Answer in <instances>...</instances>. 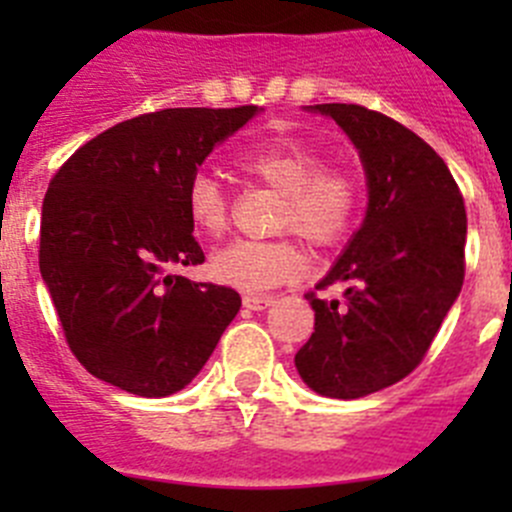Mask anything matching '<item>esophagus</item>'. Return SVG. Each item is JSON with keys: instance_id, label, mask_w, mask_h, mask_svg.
Returning <instances> with one entry per match:
<instances>
[{"instance_id": "esophagus-1", "label": "esophagus", "mask_w": 512, "mask_h": 512, "mask_svg": "<svg viewBox=\"0 0 512 512\" xmlns=\"http://www.w3.org/2000/svg\"><path fill=\"white\" fill-rule=\"evenodd\" d=\"M269 305H274V297L243 295V307H248V310H266Z\"/></svg>"}]
</instances>
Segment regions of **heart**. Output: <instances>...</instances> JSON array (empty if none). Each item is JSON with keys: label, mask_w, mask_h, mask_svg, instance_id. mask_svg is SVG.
<instances>
[{"label": "heart", "mask_w": 512, "mask_h": 512, "mask_svg": "<svg viewBox=\"0 0 512 512\" xmlns=\"http://www.w3.org/2000/svg\"><path fill=\"white\" fill-rule=\"evenodd\" d=\"M235 166L253 182L279 192L274 228L295 230L310 246L336 248L354 230L361 210V184L343 166H328L315 146L292 135L266 138L243 148ZM192 228L220 238L230 225V197L210 174H197L184 197ZM305 253L292 235L274 241H235L210 256L215 282L246 292L295 282Z\"/></svg>", "instance_id": "b5f03b06"}]
</instances>
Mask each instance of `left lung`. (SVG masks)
<instances>
[{"label": "left lung", "instance_id": "obj_1", "mask_svg": "<svg viewBox=\"0 0 512 512\" xmlns=\"http://www.w3.org/2000/svg\"><path fill=\"white\" fill-rule=\"evenodd\" d=\"M361 156L369 205L318 289L346 282L343 302L307 292L315 333L297 351L302 382L356 400L408 377L428 354L464 284L467 210L449 166L423 138L361 104H315Z\"/></svg>", "mask_w": 512, "mask_h": 512}]
</instances>
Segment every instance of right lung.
<instances>
[{"label": "right lung", "mask_w": 512, "mask_h": 512, "mask_svg": "<svg viewBox=\"0 0 512 512\" xmlns=\"http://www.w3.org/2000/svg\"><path fill=\"white\" fill-rule=\"evenodd\" d=\"M256 104L174 107L117 122L48 184L40 274L79 364L130 395L166 397L192 382L241 297L169 274L205 261L184 197L212 148Z\"/></svg>", "instance_id": "obj_1"}]
</instances>
